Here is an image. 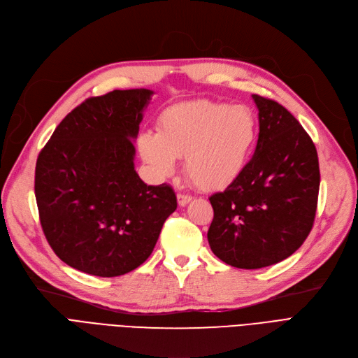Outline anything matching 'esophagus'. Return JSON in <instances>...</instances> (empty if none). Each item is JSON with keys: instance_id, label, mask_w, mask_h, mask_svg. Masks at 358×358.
Instances as JSON below:
<instances>
[{"instance_id": "1", "label": "esophagus", "mask_w": 358, "mask_h": 358, "mask_svg": "<svg viewBox=\"0 0 358 358\" xmlns=\"http://www.w3.org/2000/svg\"><path fill=\"white\" fill-rule=\"evenodd\" d=\"M177 201H178L180 206H185V205L190 203V201H192V196L184 194V193H178L177 194Z\"/></svg>"}]
</instances>
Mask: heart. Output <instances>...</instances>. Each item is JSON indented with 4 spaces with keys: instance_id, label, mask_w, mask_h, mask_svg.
Masks as SVG:
<instances>
[{
    "instance_id": "1",
    "label": "heart",
    "mask_w": 358,
    "mask_h": 358,
    "mask_svg": "<svg viewBox=\"0 0 358 358\" xmlns=\"http://www.w3.org/2000/svg\"><path fill=\"white\" fill-rule=\"evenodd\" d=\"M257 131L248 106L201 99L166 108L158 131H143L137 148L157 176H173L177 158L185 157V174L199 189L220 190L244 171Z\"/></svg>"
}]
</instances>
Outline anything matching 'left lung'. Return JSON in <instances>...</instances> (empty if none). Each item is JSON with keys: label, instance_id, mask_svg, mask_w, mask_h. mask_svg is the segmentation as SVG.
Returning <instances> with one entry per match:
<instances>
[{"label": "left lung", "instance_id": "1", "mask_svg": "<svg viewBox=\"0 0 358 358\" xmlns=\"http://www.w3.org/2000/svg\"><path fill=\"white\" fill-rule=\"evenodd\" d=\"M259 110L255 155L237 180L209 197L212 252L227 265L260 269L289 257L312 231L319 196L316 146L278 102L253 95Z\"/></svg>", "mask_w": 358, "mask_h": 358}]
</instances>
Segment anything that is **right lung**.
I'll list each match as a JSON object with an SVG mask.
<instances>
[{
    "mask_svg": "<svg viewBox=\"0 0 358 358\" xmlns=\"http://www.w3.org/2000/svg\"><path fill=\"white\" fill-rule=\"evenodd\" d=\"M152 95L129 89L86 99L39 153L35 196L43 234L77 271L102 278L134 271L177 209L171 185H148L134 169L133 141Z\"/></svg>",
    "mask_w": 358,
    "mask_h": 358,
    "instance_id": "1",
    "label": "right lung"
}]
</instances>
